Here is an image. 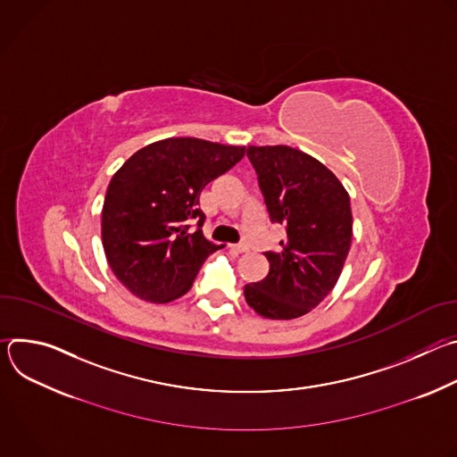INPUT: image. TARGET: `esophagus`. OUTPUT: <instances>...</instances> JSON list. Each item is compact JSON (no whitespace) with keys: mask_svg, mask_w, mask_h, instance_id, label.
Segmentation results:
<instances>
[{"mask_svg":"<svg viewBox=\"0 0 457 457\" xmlns=\"http://www.w3.org/2000/svg\"><path fill=\"white\" fill-rule=\"evenodd\" d=\"M231 249H233V251H237V253H245L249 247H247L245 244H233V245H231Z\"/></svg>","mask_w":457,"mask_h":457,"instance_id":"1","label":"esophagus"}]
</instances>
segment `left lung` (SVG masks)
Returning a JSON list of instances; mask_svg holds the SVG:
<instances>
[{"label": "left lung", "instance_id": "1", "mask_svg": "<svg viewBox=\"0 0 457 457\" xmlns=\"http://www.w3.org/2000/svg\"><path fill=\"white\" fill-rule=\"evenodd\" d=\"M271 222L286 228L278 251H266L270 273L247 284V305L264 318L293 320L337 286L353 238L349 193L314 157L291 146H247Z\"/></svg>", "mask_w": 457, "mask_h": 457}]
</instances>
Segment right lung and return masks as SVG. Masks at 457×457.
<instances>
[{
	"mask_svg": "<svg viewBox=\"0 0 457 457\" xmlns=\"http://www.w3.org/2000/svg\"><path fill=\"white\" fill-rule=\"evenodd\" d=\"M244 152V146L170 137L141 148L115 171L101 237L113 275L129 293L168 303L191 289L204 260L222 247L203 233L201 191ZM193 221L197 230L190 229Z\"/></svg>",
	"mask_w": 457,
	"mask_h": 457,
	"instance_id": "add662e5",
	"label": "right lung"
}]
</instances>
